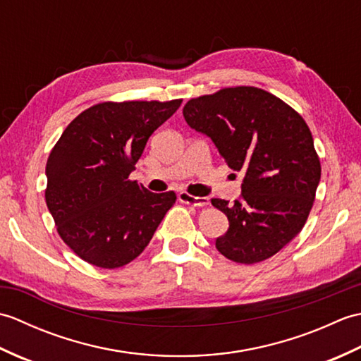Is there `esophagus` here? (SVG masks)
Instances as JSON below:
<instances>
[{
  "instance_id": "34e87169",
  "label": "esophagus",
  "mask_w": 361,
  "mask_h": 361,
  "mask_svg": "<svg viewBox=\"0 0 361 361\" xmlns=\"http://www.w3.org/2000/svg\"><path fill=\"white\" fill-rule=\"evenodd\" d=\"M178 200L183 202V203L192 204V206H208L209 204L208 197H194V195H190L188 192H180Z\"/></svg>"
}]
</instances>
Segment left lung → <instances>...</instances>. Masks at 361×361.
I'll return each instance as SVG.
<instances>
[{
  "label": "left lung",
  "instance_id": "obj_1",
  "mask_svg": "<svg viewBox=\"0 0 361 361\" xmlns=\"http://www.w3.org/2000/svg\"><path fill=\"white\" fill-rule=\"evenodd\" d=\"M183 116L211 137L233 171L243 172L239 200H211L229 221L216 248L237 264L274 256L301 231L315 200L321 164L309 126L290 105L256 87L190 99Z\"/></svg>",
  "mask_w": 361,
  "mask_h": 361
}]
</instances>
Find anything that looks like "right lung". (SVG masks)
Wrapping results in <instances>:
<instances>
[{
	"label": "right lung",
	"mask_w": 361,
	"mask_h": 361,
	"mask_svg": "<svg viewBox=\"0 0 361 361\" xmlns=\"http://www.w3.org/2000/svg\"><path fill=\"white\" fill-rule=\"evenodd\" d=\"M180 105L181 99L97 104L54 145L46 204L59 235L85 262L110 270L132 262L173 206V190L153 194L128 175L150 135Z\"/></svg>",
	"instance_id": "add662e5"
}]
</instances>
